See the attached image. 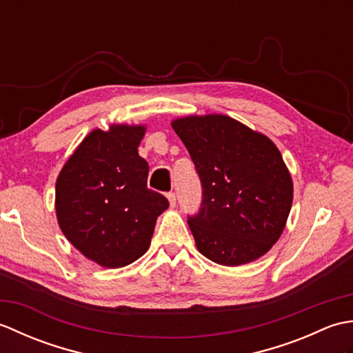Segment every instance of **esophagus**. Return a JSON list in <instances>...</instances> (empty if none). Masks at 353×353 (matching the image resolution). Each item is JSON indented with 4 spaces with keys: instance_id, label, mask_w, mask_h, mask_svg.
I'll list each match as a JSON object with an SVG mask.
<instances>
[{
    "instance_id": "34e87169",
    "label": "esophagus",
    "mask_w": 353,
    "mask_h": 353,
    "mask_svg": "<svg viewBox=\"0 0 353 353\" xmlns=\"http://www.w3.org/2000/svg\"><path fill=\"white\" fill-rule=\"evenodd\" d=\"M167 199L170 201V206H176V194L174 192H168Z\"/></svg>"
}]
</instances>
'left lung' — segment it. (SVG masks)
<instances>
[{
	"label": "left lung",
	"mask_w": 353,
	"mask_h": 353,
	"mask_svg": "<svg viewBox=\"0 0 353 353\" xmlns=\"http://www.w3.org/2000/svg\"><path fill=\"white\" fill-rule=\"evenodd\" d=\"M201 182L199 214L188 216L199 252L220 265L261 258L282 235L292 181L273 141L226 115L171 123Z\"/></svg>",
	"instance_id": "8db88e82"
}]
</instances>
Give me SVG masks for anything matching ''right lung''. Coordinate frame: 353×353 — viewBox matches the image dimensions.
Returning a JSON list of instances; mask_svg holds the SVG:
<instances>
[{
	"mask_svg": "<svg viewBox=\"0 0 353 353\" xmlns=\"http://www.w3.org/2000/svg\"><path fill=\"white\" fill-rule=\"evenodd\" d=\"M145 125L114 124L80 142L56 182V215L66 239L106 268L144 254L156 220L168 208L147 188L148 163L138 154Z\"/></svg>",
	"mask_w": 353,
	"mask_h": 353,
	"instance_id": "right-lung-1",
	"label": "right lung"
}]
</instances>
